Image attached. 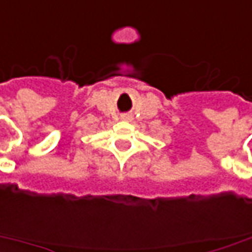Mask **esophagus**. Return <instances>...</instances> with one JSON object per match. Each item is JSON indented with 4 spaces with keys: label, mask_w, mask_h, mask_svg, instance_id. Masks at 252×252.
Returning a JSON list of instances; mask_svg holds the SVG:
<instances>
[{
    "label": "esophagus",
    "mask_w": 252,
    "mask_h": 252,
    "mask_svg": "<svg viewBox=\"0 0 252 252\" xmlns=\"http://www.w3.org/2000/svg\"><path fill=\"white\" fill-rule=\"evenodd\" d=\"M131 118H132V117H131L129 114H123V115H121V120H124V121H129Z\"/></svg>",
    "instance_id": "1"
}]
</instances>
